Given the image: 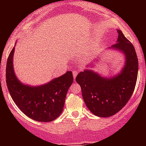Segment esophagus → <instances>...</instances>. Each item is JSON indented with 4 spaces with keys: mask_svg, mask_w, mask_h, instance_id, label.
I'll list each match as a JSON object with an SVG mask.
<instances>
[{
    "mask_svg": "<svg viewBox=\"0 0 146 146\" xmlns=\"http://www.w3.org/2000/svg\"><path fill=\"white\" fill-rule=\"evenodd\" d=\"M72 73H73V76H74V77L75 78L77 75V71H73V72H72Z\"/></svg>",
    "mask_w": 146,
    "mask_h": 146,
    "instance_id": "esophagus-1",
    "label": "esophagus"
}]
</instances>
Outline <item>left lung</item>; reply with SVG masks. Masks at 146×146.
I'll return each mask as SVG.
<instances>
[{"label": "left lung", "instance_id": "1", "mask_svg": "<svg viewBox=\"0 0 146 146\" xmlns=\"http://www.w3.org/2000/svg\"><path fill=\"white\" fill-rule=\"evenodd\" d=\"M117 43L112 49L120 50L125 55V65L119 74L104 78L90 69L80 72L76 81L80 86L86 106L96 116H112L128 102L136 86L138 59L133 44L122 31L118 30Z\"/></svg>", "mask_w": 146, "mask_h": 146}]
</instances>
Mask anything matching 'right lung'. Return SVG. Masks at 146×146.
Wrapping results in <instances>:
<instances>
[{"instance_id": "obj_1", "label": "right lung", "mask_w": 146, "mask_h": 146, "mask_svg": "<svg viewBox=\"0 0 146 146\" xmlns=\"http://www.w3.org/2000/svg\"><path fill=\"white\" fill-rule=\"evenodd\" d=\"M13 47L8 57L6 79L8 90L17 106L27 116L40 122H50L61 114L69 87L73 82L71 71L41 86L24 85L17 78L13 67Z\"/></svg>"}]
</instances>
